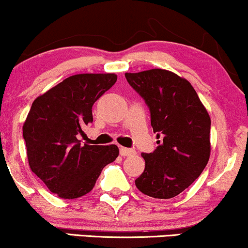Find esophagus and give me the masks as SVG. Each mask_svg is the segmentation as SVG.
Returning a JSON list of instances; mask_svg holds the SVG:
<instances>
[{
  "label": "esophagus",
  "mask_w": 248,
  "mask_h": 248,
  "mask_svg": "<svg viewBox=\"0 0 248 248\" xmlns=\"http://www.w3.org/2000/svg\"><path fill=\"white\" fill-rule=\"evenodd\" d=\"M135 154V152H134L133 149H129V148H124V147H121L120 148V155L121 156H132Z\"/></svg>",
  "instance_id": "obj_1"
}]
</instances>
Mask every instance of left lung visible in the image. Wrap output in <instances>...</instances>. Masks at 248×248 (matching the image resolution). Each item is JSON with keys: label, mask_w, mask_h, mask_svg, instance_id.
Masks as SVG:
<instances>
[{"label": "left lung", "mask_w": 248, "mask_h": 248, "mask_svg": "<svg viewBox=\"0 0 248 248\" xmlns=\"http://www.w3.org/2000/svg\"><path fill=\"white\" fill-rule=\"evenodd\" d=\"M124 77L149 107L157 138L153 153H142L146 167L135 186L149 197H175L191 186L209 162V113L192 85L171 71L153 69Z\"/></svg>", "instance_id": "left-lung-1"}]
</instances>
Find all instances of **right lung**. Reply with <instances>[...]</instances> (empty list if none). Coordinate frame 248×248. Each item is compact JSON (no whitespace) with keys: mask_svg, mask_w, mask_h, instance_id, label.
Wrapping results in <instances>:
<instances>
[{"mask_svg":"<svg viewBox=\"0 0 248 248\" xmlns=\"http://www.w3.org/2000/svg\"><path fill=\"white\" fill-rule=\"evenodd\" d=\"M114 73L71 76L37 96L23 124L31 171L64 199L86 195L101 170L119 156V148L90 146L78 140L93 122L92 106L115 84Z\"/></svg>","mask_w":248,"mask_h":248,"instance_id":"right-lung-1","label":"right lung"}]
</instances>
